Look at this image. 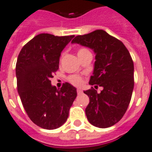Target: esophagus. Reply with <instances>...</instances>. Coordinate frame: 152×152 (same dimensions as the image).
<instances>
[{"label":"esophagus","instance_id":"34e87169","mask_svg":"<svg viewBox=\"0 0 152 152\" xmlns=\"http://www.w3.org/2000/svg\"><path fill=\"white\" fill-rule=\"evenodd\" d=\"M76 91H77V94H78L79 95H80V94H83V90H81L80 88H78V89H77V90H76Z\"/></svg>","mask_w":152,"mask_h":152}]
</instances>
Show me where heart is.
Here are the masks:
<instances>
[{
	"mask_svg": "<svg viewBox=\"0 0 152 152\" xmlns=\"http://www.w3.org/2000/svg\"><path fill=\"white\" fill-rule=\"evenodd\" d=\"M87 49L86 48H79L78 49V52H77V54H78V56L83 55V53H85L86 52H87ZM68 80L69 81L70 83L73 85H76V86H80L83 83V80H82V77L78 75H72V76H69L68 77Z\"/></svg>",
	"mask_w": 152,
	"mask_h": 152,
	"instance_id": "obj_1",
	"label": "heart"
}]
</instances>
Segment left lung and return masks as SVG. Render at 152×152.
I'll list each match as a JSON object with an SVG mask.
<instances>
[{"label": "left lung", "instance_id": "obj_1", "mask_svg": "<svg viewBox=\"0 0 152 152\" xmlns=\"http://www.w3.org/2000/svg\"><path fill=\"white\" fill-rule=\"evenodd\" d=\"M72 43L94 50L96 61L89 83L102 86L98 94L94 87L84 91L90 103L85 111L92 125L100 128L111 127L127 111L133 93L134 62L121 41L104 30L75 37Z\"/></svg>", "mask_w": 152, "mask_h": 152}]
</instances>
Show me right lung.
Listing matches in <instances>:
<instances>
[{"label": "right lung", "instance_id": "add662e5", "mask_svg": "<svg viewBox=\"0 0 152 152\" xmlns=\"http://www.w3.org/2000/svg\"><path fill=\"white\" fill-rule=\"evenodd\" d=\"M73 37L39 34L23 46L18 57L17 88L21 103L31 121L44 129H56L66 121L77 96L69 83L57 89L50 80L58 69L61 52Z\"/></svg>", "mask_w": 152, "mask_h": 152}]
</instances>
